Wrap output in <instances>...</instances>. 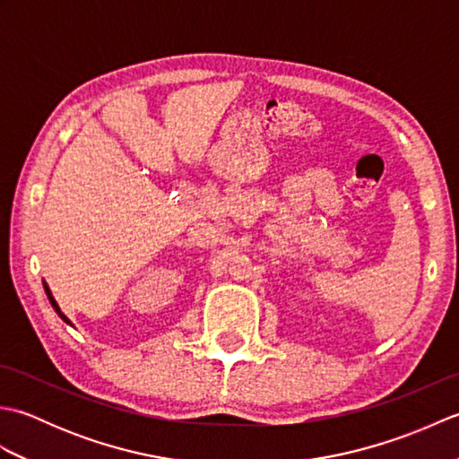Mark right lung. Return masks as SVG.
I'll list each match as a JSON object with an SVG mask.
<instances>
[{
	"label": "right lung",
	"instance_id": "add662e5",
	"mask_svg": "<svg viewBox=\"0 0 459 459\" xmlns=\"http://www.w3.org/2000/svg\"><path fill=\"white\" fill-rule=\"evenodd\" d=\"M43 286H45V291H47V298H48V301H51V306H53V309H55L56 314H58V317H61V319L65 321V324L71 325V319H68V317L63 314V311H61V307H58V304H56L55 298H53V294H51V290H48V286L45 284V281H43Z\"/></svg>",
	"mask_w": 459,
	"mask_h": 459
}]
</instances>
